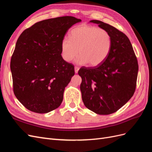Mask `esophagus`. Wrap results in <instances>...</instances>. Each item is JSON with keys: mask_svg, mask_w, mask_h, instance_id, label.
I'll return each instance as SVG.
<instances>
[{"mask_svg": "<svg viewBox=\"0 0 152 152\" xmlns=\"http://www.w3.org/2000/svg\"><path fill=\"white\" fill-rule=\"evenodd\" d=\"M79 67L75 66V72L76 73H78V72H79Z\"/></svg>", "mask_w": 152, "mask_h": 152, "instance_id": "obj_1", "label": "esophagus"}]
</instances>
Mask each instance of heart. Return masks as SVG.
<instances>
[{
    "label": "heart",
    "mask_w": 152,
    "mask_h": 152,
    "mask_svg": "<svg viewBox=\"0 0 152 152\" xmlns=\"http://www.w3.org/2000/svg\"><path fill=\"white\" fill-rule=\"evenodd\" d=\"M112 39L109 32L98 26L81 25L72 29L70 39L61 42V56L69 62L80 54L77 62L81 65L88 63L91 66L103 63L112 48Z\"/></svg>",
    "instance_id": "b5f03b06"
}]
</instances>
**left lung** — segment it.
I'll return each mask as SVG.
<instances>
[{
	"mask_svg": "<svg viewBox=\"0 0 152 152\" xmlns=\"http://www.w3.org/2000/svg\"><path fill=\"white\" fill-rule=\"evenodd\" d=\"M90 22L107 30L112 37L110 54L101 65L82 66L80 91L86 107L99 115L117 112L134 94L138 63L129 39L114 26L99 20Z\"/></svg>",
	"mask_w": 152,
	"mask_h": 152,
	"instance_id": "left-lung-1",
	"label": "left lung"
}]
</instances>
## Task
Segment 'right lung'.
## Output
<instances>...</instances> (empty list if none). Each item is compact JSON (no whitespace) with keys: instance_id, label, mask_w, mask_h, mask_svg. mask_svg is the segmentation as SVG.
I'll use <instances>...</instances> for the list:
<instances>
[{"instance_id":"1","label":"right lung","mask_w":152,"mask_h":152,"mask_svg":"<svg viewBox=\"0 0 152 152\" xmlns=\"http://www.w3.org/2000/svg\"><path fill=\"white\" fill-rule=\"evenodd\" d=\"M81 20L62 16L39 21L22 32L11 59L13 92L30 111L45 113L61 104L74 66L61 56V42Z\"/></svg>"}]
</instances>
